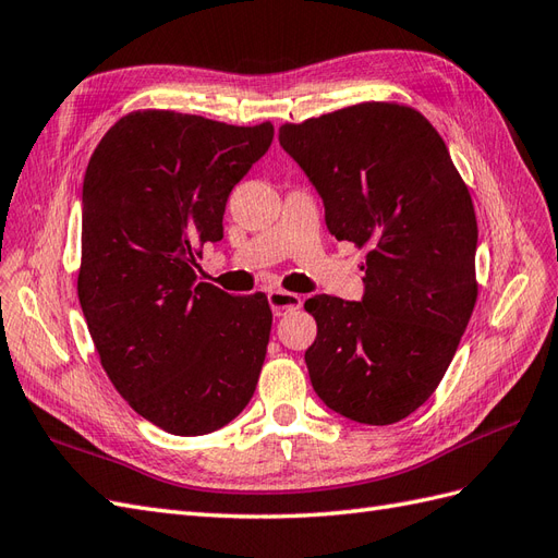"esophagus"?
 Listing matches in <instances>:
<instances>
[{"label": "esophagus", "instance_id": "obj_1", "mask_svg": "<svg viewBox=\"0 0 558 558\" xmlns=\"http://www.w3.org/2000/svg\"><path fill=\"white\" fill-rule=\"evenodd\" d=\"M268 304H270V308H274V316H284V313L296 311L299 306H302V296L294 292H284V290H270Z\"/></svg>", "mask_w": 558, "mask_h": 558}]
</instances>
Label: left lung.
I'll return each instance as SVG.
<instances>
[{"label":"left lung","mask_w":558,"mask_h":558,"mask_svg":"<svg viewBox=\"0 0 558 558\" xmlns=\"http://www.w3.org/2000/svg\"><path fill=\"white\" fill-rule=\"evenodd\" d=\"M337 240L365 247L361 302L316 294L306 367L320 401L393 424L436 391L474 311L478 226L452 157L422 112L359 104L280 126Z\"/></svg>","instance_id":"8db88e82"}]
</instances>
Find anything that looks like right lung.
I'll list each match as a JSON object with an SVG mask.
<instances>
[{
	"instance_id": "right-lung-1",
	"label": "right lung",
	"mask_w": 558,
	"mask_h": 558,
	"mask_svg": "<svg viewBox=\"0 0 558 558\" xmlns=\"http://www.w3.org/2000/svg\"><path fill=\"white\" fill-rule=\"evenodd\" d=\"M270 141V122L136 110L110 126L84 174L82 313L120 396L167 434L217 432L259 381L274 323L266 294H226L195 270Z\"/></svg>"
}]
</instances>
